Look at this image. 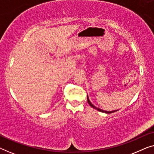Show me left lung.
<instances>
[{
  "mask_svg": "<svg viewBox=\"0 0 154 154\" xmlns=\"http://www.w3.org/2000/svg\"><path fill=\"white\" fill-rule=\"evenodd\" d=\"M87 99H88V104H90V106H91L92 107V108L94 109H97V110L99 111H101V112L106 113H111L115 112V111H117V110H116V111H107L102 110V109H99V108H97V107H96L95 106H94V105L92 104L91 102H90V100H89V97H88V95H87Z\"/></svg>",
  "mask_w": 154,
  "mask_h": 154,
  "instance_id": "obj_1",
  "label": "left lung"
}]
</instances>
